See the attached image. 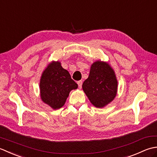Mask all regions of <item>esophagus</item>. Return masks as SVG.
<instances>
[{
	"label": "esophagus",
	"instance_id": "obj_1",
	"mask_svg": "<svg viewBox=\"0 0 157 157\" xmlns=\"http://www.w3.org/2000/svg\"><path fill=\"white\" fill-rule=\"evenodd\" d=\"M78 87L79 89L82 88V81H78Z\"/></svg>",
	"mask_w": 157,
	"mask_h": 157
}]
</instances>
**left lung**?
I'll return each mask as SVG.
<instances>
[{
  "instance_id": "obj_1",
  "label": "left lung",
  "mask_w": 157,
  "mask_h": 157,
  "mask_svg": "<svg viewBox=\"0 0 157 157\" xmlns=\"http://www.w3.org/2000/svg\"><path fill=\"white\" fill-rule=\"evenodd\" d=\"M118 82L109 63L98 60L90 67L88 78L82 88L89 101L96 108H103L111 102L117 92Z\"/></svg>"
}]
</instances>
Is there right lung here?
<instances>
[{"label":"right lung","instance_id":"obj_1","mask_svg":"<svg viewBox=\"0 0 157 157\" xmlns=\"http://www.w3.org/2000/svg\"><path fill=\"white\" fill-rule=\"evenodd\" d=\"M67 70L63 69L59 61H52L43 71L40 80L42 101L53 109L65 105L69 92L78 88Z\"/></svg>","mask_w":157,"mask_h":157}]
</instances>
